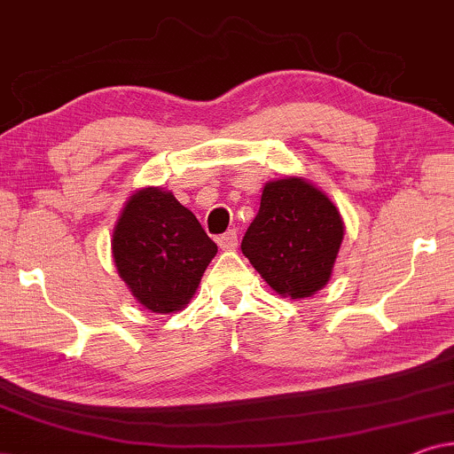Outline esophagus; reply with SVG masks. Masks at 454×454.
Instances as JSON below:
<instances>
[{"instance_id":"esophagus-1","label":"esophagus","mask_w":454,"mask_h":454,"mask_svg":"<svg viewBox=\"0 0 454 454\" xmlns=\"http://www.w3.org/2000/svg\"><path fill=\"white\" fill-rule=\"evenodd\" d=\"M216 241H219L223 250H235V247H238V231H235V229H229V231L223 233Z\"/></svg>"}]
</instances>
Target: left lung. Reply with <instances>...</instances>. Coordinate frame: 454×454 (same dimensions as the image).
Returning a JSON list of instances; mask_svg holds the SVG:
<instances>
[{
    "mask_svg": "<svg viewBox=\"0 0 454 454\" xmlns=\"http://www.w3.org/2000/svg\"><path fill=\"white\" fill-rule=\"evenodd\" d=\"M343 231L337 207L318 188L285 177L264 185L241 252L277 294L301 300L331 278Z\"/></svg>",
    "mask_w": 454,
    "mask_h": 454,
    "instance_id": "1",
    "label": "left lung"
}]
</instances>
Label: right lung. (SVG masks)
Listing matches in <instances>:
<instances>
[{"label":"right lung","instance_id":"obj_1","mask_svg":"<svg viewBox=\"0 0 454 454\" xmlns=\"http://www.w3.org/2000/svg\"><path fill=\"white\" fill-rule=\"evenodd\" d=\"M117 272L142 306L182 309L196 294L216 244L171 192L146 188L129 198L114 231Z\"/></svg>","mask_w":454,"mask_h":454}]
</instances>
